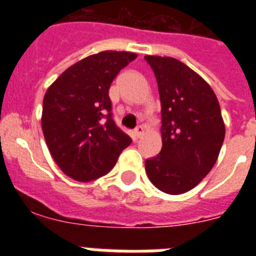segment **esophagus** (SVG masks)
<instances>
[{
    "label": "esophagus",
    "mask_w": 256,
    "mask_h": 256,
    "mask_svg": "<svg viewBox=\"0 0 256 256\" xmlns=\"http://www.w3.org/2000/svg\"><path fill=\"white\" fill-rule=\"evenodd\" d=\"M144 126H136V130H134V134L137 138H140V137H142V134H144Z\"/></svg>",
    "instance_id": "obj_1"
}]
</instances>
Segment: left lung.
I'll return each instance as SVG.
<instances>
[{
  "label": "left lung",
  "instance_id": "8db88e82",
  "mask_svg": "<svg viewBox=\"0 0 256 256\" xmlns=\"http://www.w3.org/2000/svg\"><path fill=\"white\" fill-rule=\"evenodd\" d=\"M155 74L162 102V151L146 159L156 188L180 195L212 170L224 141L218 98L209 84L173 58L144 56Z\"/></svg>",
  "mask_w": 256,
  "mask_h": 256
}]
</instances>
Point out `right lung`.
I'll use <instances>...</instances> for the list:
<instances>
[{
    "label": "right lung",
    "mask_w": 256,
    "mask_h": 256,
    "mask_svg": "<svg viewBox=\"0 0 256 256\" xmlns=\"http://www.w3.org/2000/svg\"><path fill=\"white\" fill-rule=\"evenodd\" d=\"M132 52L104 51L72 65L47 90L42 130L52 158L79 182L102 177L132 142L115 124L108 88Z\"/></svg>",
    "instance_id": "add662e5"
}]
</instances>
